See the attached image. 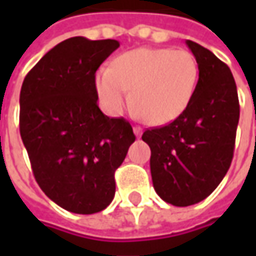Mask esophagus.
I'll use <instances>...</instances> for the list:
<instances>
[{"label":"esophagus","instance_id":"esophagus-1","mask_svg":"<svg viewBox=\"0 0 256 256\" xmlns=\"http://www.w3.org/2000/svg\"><path fill=\"white\" fill-rule=\"evenodd\" d=\"M134 134H135L136 138H140V136L142 135V130H141L140 126H134Z\"/></svg>","mask_w":256,"mask_h":256}]
</instances>
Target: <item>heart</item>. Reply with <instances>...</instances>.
<instances>
[{
	"instance_id": "b5f03b06",
	"label": "heart",
	"mask_w": 256,
	"mask_h": 256,
	"mask_svg": "<svg viewBox=\"0 0 256 256\" xmlns=\"http://www.w3.org/2000/svg\"><path fill=\"white\" fill-rule=\"evenodd\" d=\"M198 78L200 65L190 51L142 46L118 55L111 68H98L94 84L110 115H120L131 98L145 122L165 125L185 112Z\"/></svg>"
}]
</instances>
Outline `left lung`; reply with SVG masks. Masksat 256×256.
Segmentation results:
<instances>
[{
  "mask_svg": "<svg viewBox=\"0 0 256 256\" xmlns=\"http://www.w3.org/2000/svg\"><path fill=\"white\" fill-rule=\"evenodd\" d=\"M200 65L191 104L171 124L146 130L154 188L164 201L188 206L204 201L230 170L240 102L231 70L200 44L186 40Z\"/></svg>",
  "mask_w": 256,
  "mask_h": 256,
  "instance_id": "1",
  "label": "left lung"
}]
</instances>
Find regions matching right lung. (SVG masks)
<instances>
[{"instance_id": "right-lung-1", "label": "right lung", "mask_w": 256, "mask_h": 256, "mask_svg": "<svg viewBox=\"0 0 256 256\" xmlns=\"http://www.w3.org/2000/svg\"><path fill=\"white\" fill-rule=\"evenodd\" d=\"M116 40L68 38L36 62L20 94V132L40 188L56 205L90 215L115 195V170L135 141L124 118L98 108L94 78Z\"/></svg>"}]
</instances>
